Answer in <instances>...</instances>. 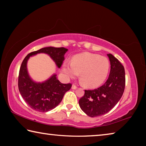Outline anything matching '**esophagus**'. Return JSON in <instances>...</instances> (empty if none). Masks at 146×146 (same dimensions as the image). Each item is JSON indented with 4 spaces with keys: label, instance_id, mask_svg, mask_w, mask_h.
I'll list each match as a JSON object with an SVG mask.
<instances>
[{
    "label": "esophagus",
    "instance_id": "1",
    "mask_svg": "<svg viewBox=\"0 0 146 146\" xmlns=\"http://www.w3.org/2000/svg\"><path fill=\"white\" fill-rule=\"evenodd\" d=\"M76 88H77V86H75V84L72 85V87H71V89H72V90H76Z\"/></svg>",
    "mask_w": 146,
    "mask_h": 146
}]
</instances>
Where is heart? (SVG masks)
Wrapping results in <instances>:
<instances>
[{
    "mask_svg": "<svg viewBox=\"0 0 146 146\" xmlns=\"http://www.w3.org/2000/svg\"><path fill=\"white\" fill-rule=\"evenodd\" d=\"M110 62L105 56L84 52L73 56L72 62H64L62 71L68 78H75L80 73V81L85 87L96 88L107 78Z\"/></svg>",
    "mask_w": 146,
    "mask_h": 146,
    "instance_id": "heart-1",
    "label": "heart"
}]
</instances>
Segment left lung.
Wrapping results in <instances>:
<instances>
[{
	"label": "left lung",
	"instance_id": "1",
	"mask_svg": "<svg viewBox=\"0 0 146 146\" xmlns=\"http://www.w3.org/2000/svg\"><path fill=\"white\" fill-rule=\"evenodd\" d=\"M111 64L107 81L101 87L93 90H85L79 100V106L89 117H99L110 111L122 97L125 88V70L117 58L108 54Z\"/></svg>",
	"mask_w": 146,
	"mask_h": 146
}]
</instances>
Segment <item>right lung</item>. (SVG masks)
I'll return each instance as SVG.
<instances>
[{"instance_id": "right-lung-1", "label": "right lung", "mask_w": 146, "mask_h": 146, "mask_svg": "<svg viewBox=\"0 0 146 146\" xmlns=\"http://www.w3.org/2000/svg\"><path fill=\"white\" fill-rule=\"evenodd\" d=\"M68 50L64 48L46 47L29 53L24 58L19 71V90L23 99L33 110L39 112H48L56 108L62 100L64 94L71 89V84L61 83L56 74L44 82H35L28 73L27 63L29 58L38 53H45L60 68Z\"/></svg>"}]
</instances>
